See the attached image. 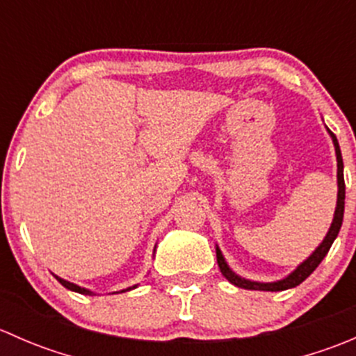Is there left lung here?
<instances>
[{
    "mask_svg": "<svg viewBox=\"0 0 356 356\" xmlns=\"http://www.w3.org/2000/svg\"><path fill=\"white\" fill-rule=\"evenodd\" d=\"M327 129V127H325ZM329 136L332 139V145H334V152H336V161H337V201H336V210H334V217H332V224L329 227L327 234L325 238L322 239V243L315 248L314 253L307 258V260L301 261L289 275H286L284 279H279V281L274 282H258V281H251V279H245L241 275L236 274L229 264L225 261L224 254H222L220 248L215 246V251H217V264L220 267L222 275L227 279L231 284L238 286V288L243 289H251V291H284V289H291V288H296L300 286L315 268L318 267L324 257L327 254V251L331 250L334 239L337 238L339 234V229L341 224H343V215H344V174H343V156H341V149H339V143H337L336 136L332 134L331 131L327 129Z\"/></svg>",
    "mask_w": 356,
    "mask_h": 356,
    "instance_id": "8db88e82",
    "label": "left lung"
}]
</instances>
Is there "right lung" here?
<instances>
[{"label": "right lung", "mask_w": 356, "mask_h": 356, "mask_svg": "<svg viewBox=\"0 0 356 356\" xmlns=\"http://www.w3.org/2000/svg\"><path fill=\"white\" fill-rule=\"evenodd\" d=\"M155 250H156V246H155ZM155 250H153V253H155ZM55 275V274H53ZM56 277V281L60 282V284L63 286V288H67V289H70V291H75V293H81V294H86V296H95V291H91V289H86V288H81V286H77V284H74V282H70V281H65V279H62V277H58V275H55ZM138 288V284H134V286H131V288H127V289H122V291H117V293H125V291H131V289H136Z\"/></svg>", "instance_id": "add662e5"}]
</instances>
